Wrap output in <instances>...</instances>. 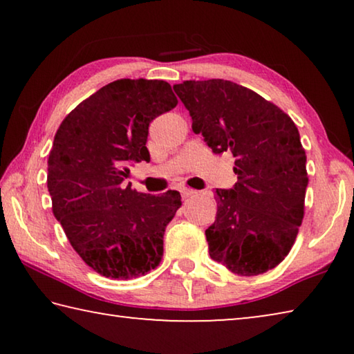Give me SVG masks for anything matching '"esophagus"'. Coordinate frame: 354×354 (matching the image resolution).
<instances>
[{"mask_svg":"<svg viewBox=\"0 0 354 354\" xmlns=\"http://www.w3.org/2000/svg\"><path fill=\"white\" fill-rule=\"evenodd\" d=\"M179 192H181V196H183L184 200L192 198V196H195V195H196V190H194V189H189V187H181V189H179Z\"/></svg>","mask_w":354,"mask_h":354,"instance_id":"1","label":"esophagus"}]
</instances>
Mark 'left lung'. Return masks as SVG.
Segmentation results:
<instances>
[{
  "label": "left lung",
  "mask_w": 354,
  "mask_h": 354,
  "mask_svg": "<svg viewBox=\"0 0 354 354\" xmlns=\"http://www.w3.org/2000/svg\"><path fill=\"white\" fill-rule=\"evenodd\" d=\"M192 129L215 154L231 151L237 183L215 189L209 254L241 277L272 270L289 254L304 214L306 153L292 118L261 95L225 80L173 86Z\"/></svg>",
  "instance_id": "left-lung-1"
}]
</instances>
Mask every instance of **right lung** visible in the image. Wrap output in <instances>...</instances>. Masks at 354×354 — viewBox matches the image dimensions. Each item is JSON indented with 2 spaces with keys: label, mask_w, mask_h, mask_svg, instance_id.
Instances as JSON below:
<instances>
[{
  "label": "right lung",
  "mask_w": 354,
  "mask_h": 354,
  "mask_svg": "<svg viewBox=\"0 0 354 354\" xmlns=\"http://www.w3.org/2000/svg\"><path fill=\"white\" fill-rule=\"evenodd\" d=\"M176 104L169 82L117 80L77 104L55 136L46 181L53 214L101 277L137 278L162 259L181 195L140 194L122 183L129 165L149 162V123Z\"/></svg>",
  "instance_id": "obj_1"
}]
</instances>
